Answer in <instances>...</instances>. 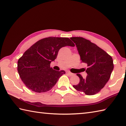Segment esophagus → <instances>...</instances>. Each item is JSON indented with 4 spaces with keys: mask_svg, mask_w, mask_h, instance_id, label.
I'll return each instance as SVG.
<instances>
[{
    "mask_svg": "<svg viewBox=\"0 0 126 126\" xmlns=\"http://www.w3.org/2000/svg\"><path fill=\"white\" fill-rule=\"evenodd\" d=\"M67 73H68V74L69 75V76H73L74 75V74L71 73V72H70V71H68V72H67Z\"/></svg>",
    "mask_w": 126,
    "mask_h": 126,
    "instance_id": "1",
    "label": "esophagus"
}]
</instances>
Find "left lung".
Wrapping results in <instances>:
<instances>
[{"instance_id":"8db88e82","label":"left lung","mask_w":126,"mask_h":126,"mask_svg":"<svg viewBox=\"0 0 126 126\" xmlns=\"http://www.w3.org/2000/svg\"><path fill=\"white\" fill-rule=\"evenodd\" d=\"M75 43L81 60L87 64L85 72L88 75L85 79L79 74L78 84L73 87L87 95H93L100 92L110 79L114 69L111 56L95 44L83 37H71Z\"/></svg>"}]
</instances>
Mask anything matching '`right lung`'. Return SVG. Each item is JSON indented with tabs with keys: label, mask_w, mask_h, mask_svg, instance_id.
I'll list each match as a JSON object with an SVG mask.
<instances>
[{
	"label": "right lung",
	"mask_w": 126,
	"mask_h": 126,
	"mask_svg": "<svg viewBox=\"0 0 126 126\" xmlns=\"http://www.w3.org/2000/svg\"><path fill=\"white\" fill-rule=\"evenodd\" d=\"M65 46L75 44L68 38L49 37L37 41L24 53L18 61L17 70L27 88L36 93L52 89L65 72L53 70L50 63L57 58L59 50Z\"/></svg>",
	"instance_id": "obj_1"
}]
</instances>
